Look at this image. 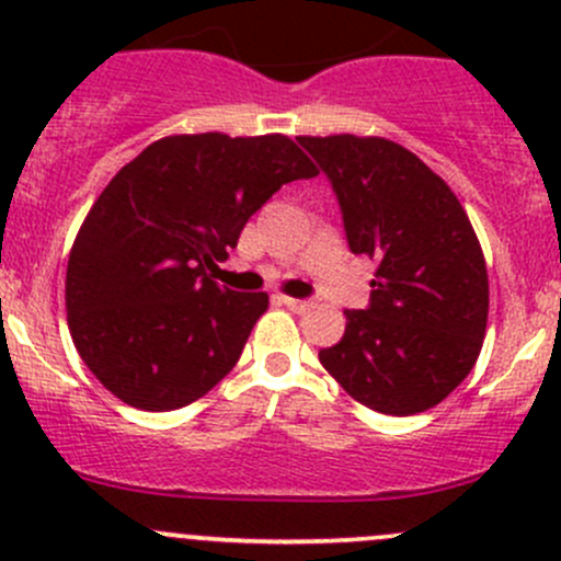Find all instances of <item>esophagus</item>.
<instances>
[{
  "instance_id": "obj_1",
  "label": "esophagus",
  "mask_w": 561,
  "mask_h": 561,
  "mask_svg": "<svg viewBox=\"0 0 561 561\" xmlns=\"http://www.w3.org/2000/svg\"><path fill=\"white\" fill-rule=\"evenodd\" d=\"M276 301L285 304L287 309H307L309 301L307 298H293V296H276Z\"/></svg>"
}]
</instances>
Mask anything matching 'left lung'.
Here are the masks:
<instances>
[{
	"label": "left lung",
	"instance_id": "obj_1",
	"mask_svg": "<svg viewBox=\"0 0 561 561\" xmlns=\"http://www.w3.org/2000/svg\"><path fill=\"white\" fill-rule=\"evenodd\" d=\"M331 181L350 252L377 260L366 309H347L320 364L382 415L439 404L472 371L489 274L469 217L437 173L386 138H298Z\"/></svg>",
	"mask_w": 561,
	"mask_h": 561
}]
</instances>
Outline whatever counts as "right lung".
Here are the masks:
<instances>
[{
	"label": "right lung",
	"instance_id": "right-lung-1",
	"mask_svg": "<svg viewBox=\"0 0 561 561\" xmlns=\"http://www.w3.org/2000/svg\"><path fill=\"white\" fill-rule=\"evenodd\" d=\"M314 165L285 135H173L122 168L83 219L65 301L83 364L129 407L168 412L241 358L265 293L211 279L257 208Z\"/></svg>",
	"mask_w": 561,
	"mask_h": 561
}]
</instances>
